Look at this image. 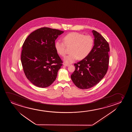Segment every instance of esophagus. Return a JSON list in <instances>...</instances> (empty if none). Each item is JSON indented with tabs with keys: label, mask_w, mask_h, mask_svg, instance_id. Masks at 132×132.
<instances>
[{
	"label": "esophagus",
	"mask_w": 132,
	"mask_h": 132,
	"mask_svg": "<svg viewBox=\"0 0 132 132\" xmlns=\"http://www.w3.org/2000/svg\"><path fill=\"white\" fill-rule=\"evenodd\" d=\"M63 65H64V66H66V67H68V66H69V64H67V63H64V64H63Z\"/></svg>",
	"instance_id": "34e87169"
}]
</instances>
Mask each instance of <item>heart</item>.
<instances>
[{"instance_id": "heart-1", "label": "heart", "mask_w": 132, "mask_h": 132, "mask_svg": "<svg viewBox=\"0 0 132 132\" xmlns=\"http://www.w3.org/2000/svg\"><path fill=\"white\" fill-rule=\"evenodd\" d=\"M64 44L60 40H57L54 43V48L60 55L65 54V44L70 46V54L65 56L64 62L71 63L79 58L82 60L88 56L92 51L94 45V39L90 36H85L79 33L73 32L66 35L63 38Z\"/></svg>"}]
</instances>
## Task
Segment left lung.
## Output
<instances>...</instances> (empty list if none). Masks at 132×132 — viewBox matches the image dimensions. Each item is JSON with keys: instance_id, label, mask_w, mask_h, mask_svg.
<instances>
[{"instance_id": "8db88e82", "label": "left lung", "mask_w": 132, "mask_h": 132, "mask_svg": "<svg viewBox=\"0 0 132 132\" xmlns=\"http://www.w3.org/2000/svg\"><path fill=\"white\" fill-rule=\"evenodd\" d=\"M94 46L86 58L74 65L75 70L71 76L76 87L81 89L90 88L101 81L108 68L110 47L102 36L92 30Z\"/></svg>"}]
</instances>
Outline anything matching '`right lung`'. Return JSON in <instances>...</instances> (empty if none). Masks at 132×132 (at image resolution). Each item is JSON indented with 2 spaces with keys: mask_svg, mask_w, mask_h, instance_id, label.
<instances>
[{
  "mask_svg": "<svg viewBox=\"0 0 132 132\" xmlns=\"http://www.w3.org/2000/svg\"><path fill=\"white\" fill-rule=\"evenodd\" d=\"M63 31L43 27L31 33L22 47L21 62L26 77L33 84L45 88L56 79L62 61L54 48Z\"/></svg>",
  "mask_w": 132,
  "mask_h": 132,
  "instance_id": "right-lung-1",
  "label": "right lung"
}]
</instances>
